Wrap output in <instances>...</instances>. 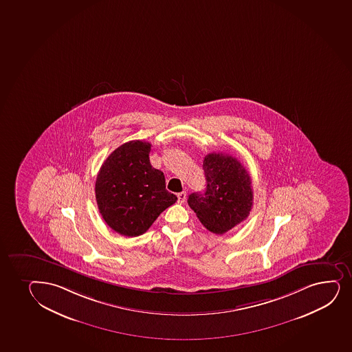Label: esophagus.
I'll return each mask as SVG.
<instances>
[{"instance_id":"obj_1","label":"esophagus","mask_w":352,"mask_h":352,"mask_svg":"<svg viewBox=\"0 0 352 352\" xmlns=\"http://www.w3.org/2000/svg\"><path fill=\"white\" fill-rule=\"evenodd\" d=\"M178 202L179 204H184L186 200V192H182V193H178Z\"/></svg>"}]
</instances>
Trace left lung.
Instances as JSON below:
<instances>
[{"mask_svg": "<svg viewBox=\"0 0 352 352\" xmlns=\"http://www.w3.org/2000/svg\"><path fill=\"white\" fill-rule=\"evenodd\" d=\"M202 168L206 190L190 194L187 202L207 230L225 234L252 210V179L241 162L227 153L207 154Z\"/></svg>", "mask_w": 352, "mask_h": 352, "instance_id": "obj_1", "label": "left lung"}]
</instances>
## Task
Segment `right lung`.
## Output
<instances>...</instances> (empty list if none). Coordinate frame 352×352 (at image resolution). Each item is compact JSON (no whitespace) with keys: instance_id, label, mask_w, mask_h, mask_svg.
<instances>
[{"instance_id":"1","label":"right lung","mask_w":352,"mask_h":352,"mask_svg":"<svg viewBox=\"0 0 352 352\" xmlns=\"http://www.w3.org/2000/svg\"><path fill=\"white\" fill-rule=\"evenodd\" d=\"M151 144L125 142L107 157L96 179L99 213L124 236H139L178 198L166 190L162 170L154 168Z\"/></svg>"}]
</instances>
